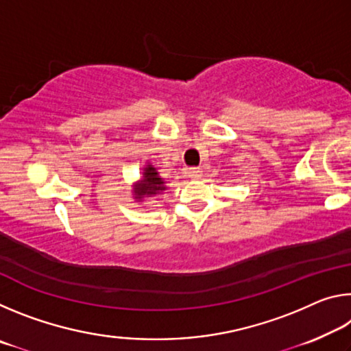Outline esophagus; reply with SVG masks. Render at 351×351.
<instances>
[{"label": "esophagus", "instance_id": "34e87169", "mask_svg": "<svg viewBox=\"0 0 351 351\" xmlns=\"http://www.w3.org/2000/svg\"><path fill=\"white\" fill-rule=\"evenodd\" d=\"M187 176L192 178V180H197V178L201 176V170L198 167H190L187 170Z\"/></svg>", "mask_w": 351, "mask_h": 351}]
</instances>
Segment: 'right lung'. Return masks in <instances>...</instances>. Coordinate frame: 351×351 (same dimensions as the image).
Here are the masks:
<instances>
[{
  "mask_svg": "<svg viewBox=\"0 0 351 351\" xmlns=\"http://www.w3.org/2000/svg\"><path fill=\"white\" fill-rule=\"evenodd\" d=\"M162 190H165L162 178H159L158 171L152 165H148L144 169V180L136 186V199H142L145 195H154L162 192Z\"/></svg>",
  "mask_w": 351,
  "mask_h": 351,
  "instance_id": "add662e5",
  "label": "right lung"
}]
</instances>
